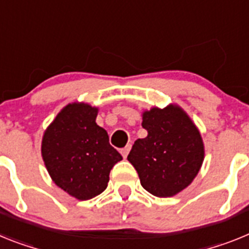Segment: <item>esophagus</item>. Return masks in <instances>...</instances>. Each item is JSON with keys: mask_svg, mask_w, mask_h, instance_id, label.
Wrapping results in <instances>:
<instances>
[{"mask_svg": "<svg viewBox=\"0 0 249 249\" xmlns=\"http://www.w3.org/2000/svg\"><path fill=\"white\" fill-rule=\"evenodd\" d=\"M130 149H131L130 144H129V145L125 146V148L122 149V151H120V153H122L123 158H126V157H127V154H129V151H130Z\"/></svg>", "mask_w": 249, "mask_h": 249, "instance_id": "esophagus-1", "label": "esophagus"}]
</instances>
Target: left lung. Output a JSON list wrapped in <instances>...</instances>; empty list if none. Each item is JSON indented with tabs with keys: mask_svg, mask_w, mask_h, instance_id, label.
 <instances>
[{
	"mask_svg": "<svg viewBox=\"0 0 249 249\" xmlns=\"http://www.w3.org/2000/svg\"><path fill=\"white\" fill-rule=\"evenodd\" d=\"M148 137L134 142L127 160L139 174L142 188L166 198L193 181L203 160L204 144L198 127L178 105L142 112Z\"/></svg>",
	"mask_w": 249,
	"mask_h": 249,
	"instance_id": "8db88e82",
	"label": "left lung"
}]
</instances>
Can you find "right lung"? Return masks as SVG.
<instances>
[{
	"instance_id": "add662e5",
	"label": "right lung",
	"mask_w": 249,
	"mask_h": 249,
	"mask_svg": "<svg viewBox=\"0 0 249 249\" xmlns=\"http://www.w3.org/2000/svg\"><path fill=\"white\" fill-rule=\"evenodd\" d=\"M98 107L69 104L44 133L41 154L57 187L79 200L91 199L107 189L110 170L123 159L96 124Z\"/></svg>"
}]
</instances>
